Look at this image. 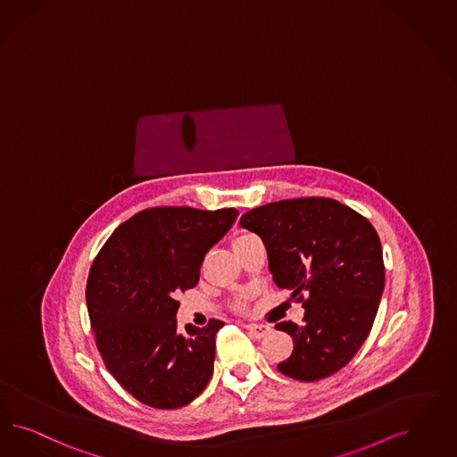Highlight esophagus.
Here are the masks:
<instances>
[{"mask_svg": "<svg viewBox=\"0 0 457 457\" xmlns=\"http://www.w3.org/2000/svg\"><path fill=\"white\" fill-rule=\"evenodd\" d=\"M246 329H248V332L252 334L254 339H263L265 336L271 332V328L270 326H263V324H248Z\"/></svg>", "mask_w": 457, "mask_h": 457, "instance_id": "esophagus-1", "label": "esophagus"}]
</instances>
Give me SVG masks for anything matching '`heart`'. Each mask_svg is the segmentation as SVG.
<instances>
[{"label":"heart","instance_id":"b5f03b06","mask_svg":"<svg viewBox=\"0 0 457 457\" xmlns=\"http://www.w3.org/2000/svg\"><path fill=\"white\" fill-rule=\"evenodd\" d=\"M256 237H253V235H248V233H243V235H239V237H235V241H233V246H237V245H243V243H248V241H252Z\"/></svg>","mask_w":457,"mask_h":457}]
</instances>
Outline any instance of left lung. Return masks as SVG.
<instances>
[{"instance_id":"8db88e82","label":"left lung","mask_w":457,"mask_h":457,"mask_svg":"<svg viewBox=\"0 0 457 457\" xmlns=\"http://www.w3.org/2000/svg\"><path fill=\"white\" fill-rule=\"evenodd\" d=\"M239 226L262 237L278 288L307 300L303 324L280 322L294 351L278 371L299 381L331 377L354 358L373 328L385 288L381 243L370 220L334 199L256 207Z\"/></svg>"}]
</instances>
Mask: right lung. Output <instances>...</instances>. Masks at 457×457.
Masks as SVG:
<instances>
[{"instance_id": "add662e5", "label": "right lung", "mask_w": 457, "mask_h": 457, "mask_svg": "<svg viewBox=\"0 0 457 457\" xmlns=\"http://www.w3.org/2000/svg\"><path fill=\"white\" fill-rule=\"evenodd\" d=\"M237 209H146L123 222L96 256L86 302L111 375L154 409H180L214 371L222 320L179 331L177 295L199 282L205 253L235 224Z\"/></svg>"}]
</instances>
